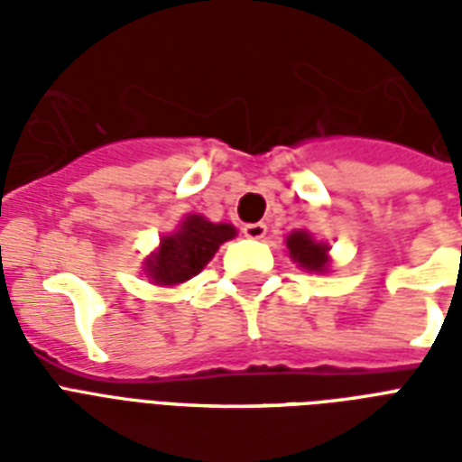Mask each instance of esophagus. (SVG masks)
<instances>
[{
    "instance_id": "esophagus-1",
    "label": "esophagus",
    "mask_w": 462,
    "mask_h": 462,
    "mask_svg": "<svg viewBox=\"0 0 462 462\" xmlns=\"http://www.w3.org/2000/svg\"><path fill=\"white\" fill-rule=\"evenodd\" d=\"M266 225L263 223H249V225H245V227H242V232H245V237H249V239H263L266 237Z\"/></svg>"
}]
</instances>
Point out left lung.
I'll list each match as a JSON object with an SVG mask.
<instances>
[{
    "label": "left lung",
    "instance_id": "obj_1",
    "mask_svg": "<svg viewBox=\"0 0 462 462\" xmlns=\"http://www.w3.org/2000/svg\"><path fill=\"white\" fill-rule=\"evenodd\" d=\"M285 245H288L290 259L295 261L300 268L314 271V273H326L328 271L330 246L323 245V242H316L307 230H295L292 235H288Z\"/></svg>",
    "mask_w": 462,
    "mask_h": 462
}]
</instances>
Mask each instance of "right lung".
<instances>
[{
  "label": "right lung",
  "instance_id": "1",
  "mask_svg": "<svg viewBox=\"0 0 462 462\" xmlns=\"http://www.w3.org/2000/svg\"><path fill=\"white\" fill-rule=\"evenodd\" d=\"M237 235L230 223H210L203 216H187L172 235L160 239V246L146 259V275L155 285H180L206 268L217 246Z\"/></svg>",
  "mask_w": 462,
  "mask_h": 462
}]
</instances>
